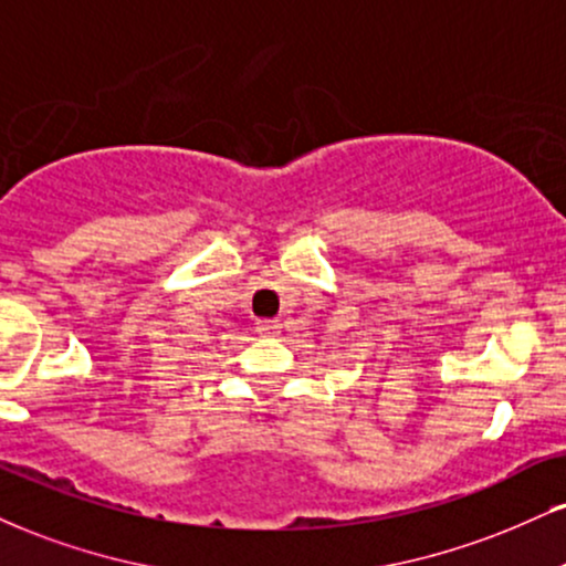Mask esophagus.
<instances>
[{"label": "esophagus", "instance_id": "1", "mask_svg": "<svg viewBox=\"0 0 566 566\" xmlns=\"http://www.w3.org/2000/svg\"><path fill=\"white\" fill-rule=\"evenodd\" d=\"M279 329V322H258V332H263V335H274Z\"/></svg>", "mask_w": 566, "mask_h": 566}]
</instances>
